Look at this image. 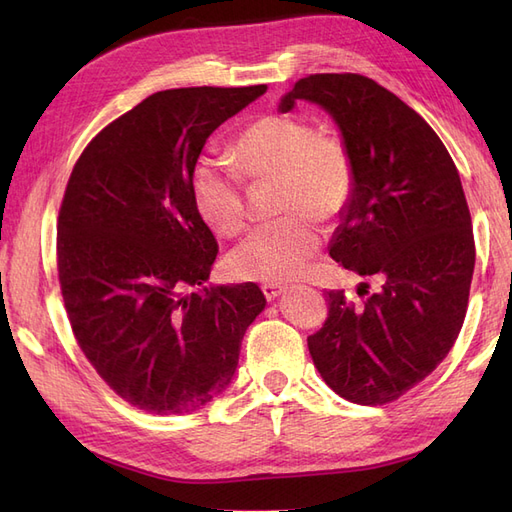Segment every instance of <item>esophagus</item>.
<instances>
[{
	"label": "esophagus",
	"mask_w": 512,
	"mask_h": 512,
	"mask_svg": "<svg viewBox=\"0 0 512 512\" xmlns=\"http://www.w3.org/2000/svg\"><path fill=\"white\" fill-rule=\"evenodd\" d=\"M262 292H265V297L269 301H275L277 297H282V294L286 292V288L284 286H277V284H265V286H262Z\"/></svg>",
	"instance_id": "1"
}]
</instances>
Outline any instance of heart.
<instances>
[{
    "instance_id": "1",
    "label": "heart",
    "mask_w": 512,
    "mask_h": 512,
    "mask_svg": "<svg viewBox=\"0 0 512 512\" xmlns=\"http://www.w3.org/2000/svg\"><path fill=\"white\" fill-rule=\"evenodd\" d=\"M228 156L245 179L275 177V209L288 211L235 247L230 254L232 273L267 284L297 280L320 243V228L311 213L322 220L335 218L352 196L354 168L346 143L333 134H314L299 117L265 115L241 130ZM236 174L211 160L198 162L192 170L194 207L203 222L224 237L239 235L247 222Z\"/></svg>"
}]
</instances>
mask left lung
I'll use <instances>...</instances> for the list:
<instances>
[{"label":"left lung","instance_id":"1","mask_svg":"<svg viewBox=\"0 0 512 512\" xmlns=\"http://www.w3.org/2000/svg\"><path fill=\"white\" fill-rule=\"evenodd\" d=\"M329 113L346 143L354 188L329 254L378 288L352 305L329 290V318L307 337L331 389L361 406L393 401L425 380L461 331L474 235L455 162L429 123L361 74H312L280 100Z\"/></svg>","mask_w":512,"mask_h":512}]
</instances>
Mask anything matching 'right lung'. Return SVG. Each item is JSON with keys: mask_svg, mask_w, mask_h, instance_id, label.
<instances>
[{"mask_svg": "<svg viewBox=\"0 0 512 512\" xmlns=\"http://www.w3.org/2000/svg\"><path fill=\"white\" fill-rule=\"evenodd\" d=\"M265 91H158L74 164L57 224L66 312L100 378L145 412L192 414L222 395L267 305L252 282L205 286L218 241L190 190L213 130Z\"/></svg>", "mask_w": 512, "mask_h": 512, "instance_id": "right-lung-1", "label": "right lung"}]
</instances>
